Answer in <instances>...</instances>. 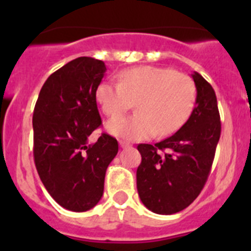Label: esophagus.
Masks as SVG:
<instances>
[{
    "instance_id": "34e87169",
    "label": "esophagus",
    "mask_w": 251,
    "mask_h": 251,
    "mask_svg": "<svg viewBox=\"0 0 251 251\" xmlns=\"http://www.w3.org/2000/svg\"><path fill=\"white\" fill-rule=\"evenodd\" d=\"M119 146H121L122 148H127V147H130V143L126 141H119Z\"/></svg>"
}]
</instances>
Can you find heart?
Segmentation results:
<instances>
[{
  "mask_svg": "<svg viewBox=\"0 0 251 251\" xmlns=\"http://www.w3.org/2000/svg\"><path fill=\"white\" fill-rule=\"evenodd\" d=\"M101 110L118 117L137 100V115L106 123V130L126 141H146L159 132L168 136L182 127L195 105L196 86L185 73L170 68L139 66L124 70L118 83L104 80L95 90Z\"/></svg>",
  "mask_w": 251,
  "mask_h": 251,
  "instance_id": "heart-1",
  "label": "heart"
}]
</instances>
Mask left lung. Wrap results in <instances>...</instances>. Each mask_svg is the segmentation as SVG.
Returning <instances> with one entry per match:
<instances>
[{
	"label": "left lung",
	"mask_w": 251,
	"mask_h": 251,
	"mask_svg": "<svg viewBox=\"0 0 251 251\" xmlns=\"http://www.w3.org/2000/svg\"><path fill=\"white\" fill-rule=\"evenodd\" d=\"M191 76L197 94L187 122L165 141L137 147L142 156L137 190L143 205L154 214H176L194 202L207 181L220 139L214 89L199 73Z\"/></svg>",
	"instance_id": "8db88e82"
}]
</instances>
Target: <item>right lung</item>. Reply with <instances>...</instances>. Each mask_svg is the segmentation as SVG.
Returning <instances> with one entry per match:
<instances>
[{
	"label": "right lung",
	"instance_id": "right-lung-1",
	"mask_svg": "<svg viewBox=\"0 0 251 251\" xmlns=\"http://www.w3.org/2000/svg\"><path fill=\"white\" fill-rule=\"evenodd\" d=\"M105 72L101 60H72L48 77L35 105L37 174L50 196L70 211H88L100 201L106 168L118 153L109 134L89 141L101 124L95 90Z\"/></svg>",
	"mask_w": 251,
	"mask_h": 251
}]
</instances>
